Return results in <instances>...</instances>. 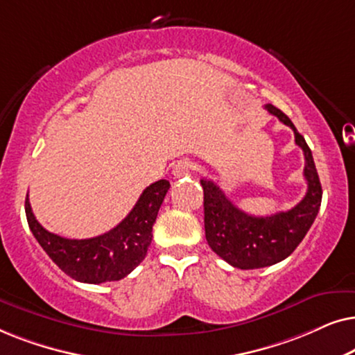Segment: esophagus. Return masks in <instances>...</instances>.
<instances>
[{
  "mask_svg": "<svg viewBox=\"0 0 355 355\" xmlns=\"http://www.w3.org/2000/svg\"><path fill=\"white\" fill-rule=\"evenodd\" d=\"M193 169H196V166H193V163L191 162V159H179V162L173 166V176L174 178L189 176Z\"/></svg>",
  "mask_w": 355,
  "mask_h": 355,
  "instance_id": "1",
  "label": "esophagus"
}]
</instances>
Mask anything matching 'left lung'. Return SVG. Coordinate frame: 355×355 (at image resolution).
Masks as SVG:
<instances>
[{"instance_id": "left-lung-1", "label": "left lung", "mask_w": 355, "mask_h": 355, "mask_svg": "<svg viewBox=\"0 0 355 355\" xmlns=\"http://www.w3.org/2000/svg\"><path fill=\"white\" fill-rule=\"evenodd\" d=\"M265 108L294 130L295 144L305 157L307 193L288 211L254 216L239 210L215 182L200 179L208 245L223 260L241 270L263 268L288 259L313 225L322 205V184L307 142L283 111L273 105Z\"/></svg>"}]
</instances>
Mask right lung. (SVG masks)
Instances as JSON below:
<instances>
[{
	"label": "right lung",
	"instance_id": "1",
	"mask_svg": "<svg viewBox=\"0 0 355 355\" xmlns=\"http://www.w3.org/2000/svg\"><path fill=\"white\" fill-rule=\"evenodd\" d=\"M168 189L166 179L150 184L118 226L92 239H66L46 231L33 215L28 196L27 223L42 249L72 279L89 284L119 281L147 255L153 237V223Z\"/></svg>",
	"mask_w": 355,
	"mask_h": 355
}]
</instances>
